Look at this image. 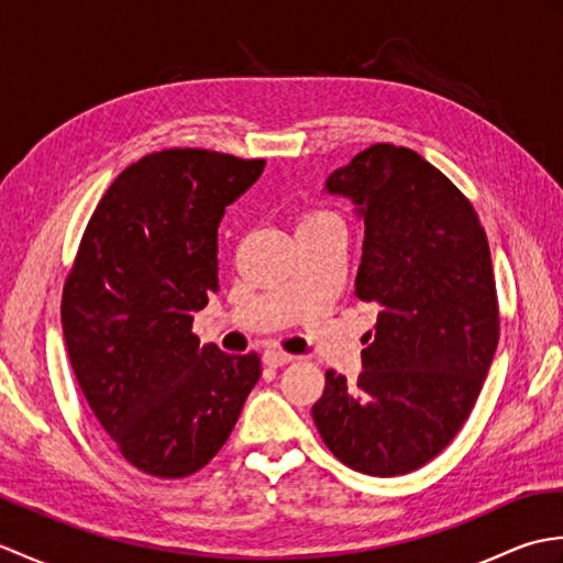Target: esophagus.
Listing matches in <instances>:
<instances>
[{"label": "esophagus", "instance_id": "esophagus-1", "mask_svg": "<svg viewBox=\"0 0 563 563\" xmlns=\"http://www.w3.org/2000/svg\"><path fill=\"white\" fill-rule=\"evenodd\" d=\"M292 361H295V355L283 353V351H275V349L263 353V363H266L268 367H283V365H288Z\"/></svg>", "mask_w": 563, "mask_h": 563}]
</instances>
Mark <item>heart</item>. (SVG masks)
Segmentation results:
<instances>
[{
    "label": "heart",
    "mask_w": 563,
    "mask_h": 563,
    "mask_svg": "<svg viewBox=\"0 0 563 563\" xmlns=\"http://www.w3.org/2000/svg\"><path fill=\"white\" fill-rule=\"evenodd\" d=\"M329 222L341 224L339 214H333V212H329V210H312V212H305V214H302L300 227H314V224H329Z\"/></svg>",
    "instance_id": "1"
}]
</instances>
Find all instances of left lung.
I'll use <instances>...</instances> for the list:
<instances>
[{
  "instance_id": "obj_1",
  "label": "left lung",
  "mask_w": 563,
  "mask_h": 563,
  "mask_svg": "<svg viewBox=\"0 0 563 563\" xmlns=\"http://www.w3.org/2000/svg\"><path fill=\"white\" fill-rule=\"evenodd\" d=\"M327 188L363 214L355 297L379 317L357 379L327 369L314 423L351 470L409 474L460 433L492 367L500 333L492 251L470 198L409 147L369 145Z\"/></svg>"
}]
</instances>
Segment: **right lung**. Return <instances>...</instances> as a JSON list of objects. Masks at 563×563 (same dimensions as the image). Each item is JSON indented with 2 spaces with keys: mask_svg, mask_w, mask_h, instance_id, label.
Returning <instances> with one entry per match:
<instances>
[{
  "mask_svg": "<svg viewBox=\"0 0 563 563\" xmlns=\"http://www.w3.org/2000/svg\"><path fill=\"white\" fill-rule=\"evenodd\" d=\"M263 159L172 147L118 174L63 288L71 369L135 470L184 479L230 438L261 377L258 353L200 345L194 314L220 290L218 227Z\"/></svg>",
  "mask_w": 563,
  "mask_h": 563,
  "instance_id": "right-lung-1",
  "label": "right lung"
}]
</instances>
